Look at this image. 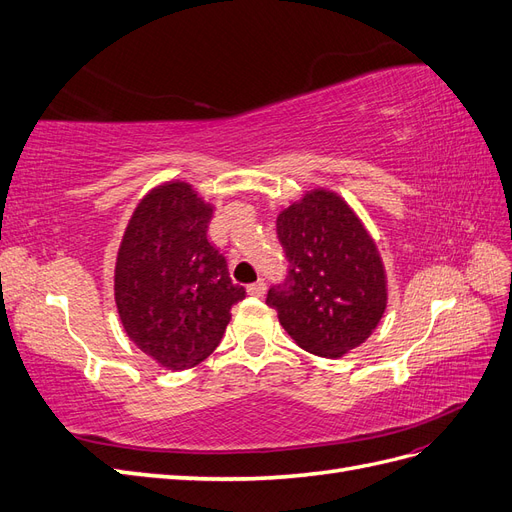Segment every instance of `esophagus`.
<instances>
[{
	"label": "esophagus",
	"instance_id": "1",
	"mask_svg": "<svg viewBox=\"0 0 512 512\" xmlns=\"http://www.w3.org/2000/svg\"><path fill=\"white\" fill-rule=\"evenodd\" d=\"M247 292H250L252 297H265V292H267V284L262 282V280H258V282H254V284L247 286Z\"/></svg>",
	"mask_w": 512,
	"mask_h": 512
}]
</instances>
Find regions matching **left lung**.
I'll return each mask as SVG.
<instances>
[{
    "mask_svg": "<svg viewBox=\"0 0 512 512\" xmlns=\"http://www.w3.org/2000/svg\"><path fill=\"white\" fill-rule=\"evenodd\" d=\"M277 237L290 267L267 305L294 344L324 359L359 348L386 309L382 258L359 215L339 194L316 188L280 211Z\"/></svg>",
    "mask_w": 512,
    "mask_h": 512,
    "instance_id": "8db88e82",
    "label": "left lung"
}]
</instances>
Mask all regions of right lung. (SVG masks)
<instances>
[{
  "instance_id": "1",
  "label": "right lung",
  "mask_w": 512,
  "mask_h": 512,
  "mask_svg": "<svg viewBox=\"0 0 512 512\" xmlns=\"http://www.w3.org/2000/svg\"><path fill=\"white\" fill-rule=\"evenodd\" d=\"M213 205L185 181H166L136 205L115 262L123 331L166 369H188L220 344L245 288L207 239Z\"/></svg>"
}]
</instances>
